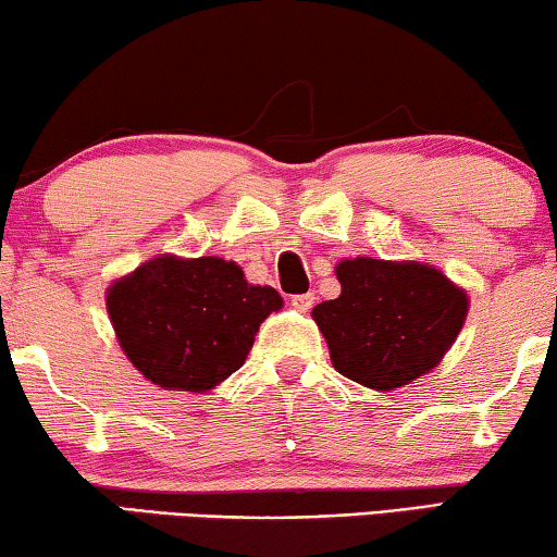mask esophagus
Segmentation results:
<instances>
[{"label":"esophagus","instance_id":"34e87169","mask_svg":"<svg viewBox=\"0 0 557 557\" xmlns=\"http://www.w3.org/2000/svg\"><path fill=\"white\" fill-rule=\"evenodd\" d=\"M313 301H317V296H313V294H298V296L292 298V306H294L296 311L306 313L313 306Z\"/></svg>","mask_w":557,"mask_h":557}]
</instances>
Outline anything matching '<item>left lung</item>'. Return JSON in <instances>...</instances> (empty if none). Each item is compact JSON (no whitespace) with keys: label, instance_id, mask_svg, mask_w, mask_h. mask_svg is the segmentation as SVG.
Wrapping results in <instances>:
<instances>
[{"label":"left lung","instance_id":"1","mask_svg":"<svg viewBox=\"0 0 557 557\" xmlns=\"http://www.w3.org/2000/svg\"><path fill=\"white\" fill-rule=\"evenodd\" d=\"M342 294L313 306L338 374L376 392L430 374L462 332L470 296L437 265L357 256L336 263Z\"/></svg>","mask_w":557,"mask_h":557}]
</instances>
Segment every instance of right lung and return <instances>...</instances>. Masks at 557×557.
I'll list each match as a JSON object with an SVG mask.
<instances>
[{"mask_svg":"<svg viewBox=\"0 0 557 557\" xmlns=\"http://www.w3.org/2000/svg\"><path fill=\"white\" fill-rule=\"evenodd\" d=\"M104 306L120 349L148 382L203 394L244 367L256 332L284 298L248 284L236 261L160 253L112 281Z\"/></svg>","mask_w":557,"mask_h":557,"instance_id":"obj_1","label":"right lung"}]
</instances>
